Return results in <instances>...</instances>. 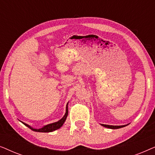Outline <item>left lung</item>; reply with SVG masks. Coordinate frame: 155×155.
<instances>
[{"mask_svg": "<svg viewBox=\"0 0 155 155\" xmlns=\"http://www.w3.org/2000/svg\"><path fill=\"white\" fill-rule=\"evenodd\" d=\"M101 125L102 126L105 127V128H111V129H118V128H123V127H125L127 126V125H124V126H110V125H105V124H101Z\"/></svg>", "mask_w": 155, "mask_h": 155, "instance_id": "8db88e82", "label": "left lung"}]
</instances>
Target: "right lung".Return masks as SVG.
Here are the masks:
<instances>
[{
	"instance_id": "obj_1",
	"label": "right lung",
	"mask_w": 155,
	"mask_h": 155,
	"mask_svg": "<svg viewBox=\"0 0 155 155\" xmlns=\"http://www.w3.org/2000/svg\"><path fill=\"white\" fill-rule=\"evenodd\" d=\"M68 103L67 105H66V111H65V115L63 116V117L61 118V120H59L58 121H57V122L53 123V124H50L46 125V126H44V127H42L41 128H39V129L33 128L32 127H31L30 126H29L28 124H25L24 122H22V121H21V122H22L24 125H25V126L28 127L29 128H30L31 130H32L33 131H35V132H41V133H49V132H52V131H54V130H57V129L60 128L61 127L63 126V124H64V122L65 121V120H66L68 114Z\"/></svg>"
}]
</instances>
